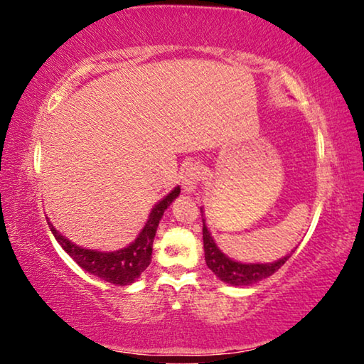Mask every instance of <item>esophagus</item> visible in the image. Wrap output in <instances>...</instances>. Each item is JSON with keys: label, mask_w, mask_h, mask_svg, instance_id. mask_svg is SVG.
I'll use <instances>...</instances> for the list:
<instances>
[{"label": "esophagus", "mask_w": 364, "mask_h": 364, "mask_svg": "<svg viewBox=\"0 0 364 364\" xmlns=\"http://www.w3.org/2000/svg\"><path fill=\"white\" fill-rule=\"evenodd\" d=\"M200 180V168L197 164H188L183 170V176H181V184H183V191L186 194L194 193L197 189V183Z\"/></svg>", "instance_id": "esophagus-1"}]
</instances>
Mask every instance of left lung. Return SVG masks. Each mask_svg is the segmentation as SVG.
Listing matches in <instances>:
<instances>
[{
	"label": "left lung",
	"mask_w": 364,
	"mask_h": 364,
	"mask_svg": "<svg viewBox=\"0 0 364 364\" xmlns=\"http://www.w3.org/2000/svg\"><path fill=\"white\" fill-rule=\"evenodd\" d=\"M200 213L204 217V208L200 207ZM204 221V228H202V234H204V252H205V263L207 267L210 268L215 276L220 281L226 282V284L231 286H250L254 282L262 281L264 278H268L273 273H276L282 264H284L289 258H291V254L284 255L279 260H274L271 263H244V262H237L232 260V258L228 257L226 254L221 252V249L215 242V239L212 237V232L208 231V228L205 225V217L202 218Z\"/></svg>",
	"instance_id": "obj_1"
}]
</instances>
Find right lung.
Masks as SVG:
<instances>
[{"instance_id": "add662e5", "label": "right lung", "mask_w": 364, "mask_h": 364, "mask_svg": "<svg viewBox=\"0 0 364 364\" xmlns=\"http://www.w3.org/2000/svg\"><path fill=\"white\" fill-rule=\"evenodd\" d=\"M180 186H176L164 199H160L152 207L149 218H147L146 225L139 231L136 239L128 244L127 247L119 250L102 252L82 247V245L73 244L65 236H63L49 220L48 225L54 237H56V241L60 244V247L69 254V257L78 267L88 271L90 274H95L97 278L110 282V284L130 286L149 267L152 258V242L154 237H156L157 226L164 217V212L180 196Z\"/></svg>"}]
</instances>
